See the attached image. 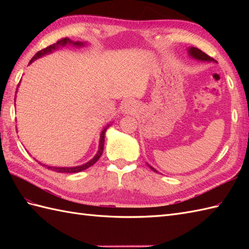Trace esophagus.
<instances>
[{
    "mask_svg": "<svg viewBox=\"0 0 249 249\" xmlns=\"http://www.w3.org/2000/svg\"><path fill=\"white\" fill-rule=\"evenodd\" d=\"M137 109H138V105H137L135 100H127V102L122 105V113L125 115L133 114L136 112Z\"/></svg>",
    "mask_w": 249,
    "mask_h": 249,
    "instance_id": "1",
    "label": "esophagus"
}]
</instances>
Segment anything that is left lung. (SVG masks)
<instances>
[{"instance_id":"1","label":"left lung","mask_w":249,"mask_h":249,"mask_svg":"<svg viewBox=\"0 0 249 249\" xmlns=\"http://www.w3.org/2000/svg\"><path fill=\"white\" fill-rule=\"evenodd\" d=\"M187 51H188V55L190 56V57H193V59H195V60H197V61H201V62H214V63H217L216 62L213 57H211V56H209L208 54H205L204 52H202L201 51L200 49H198V48H195V47H190V48H188L187 49ZM147 166H149L153 171L154 172H158L155 168H153L152 166H150L149 163H146Z\"/></svg>"}]
</instances>
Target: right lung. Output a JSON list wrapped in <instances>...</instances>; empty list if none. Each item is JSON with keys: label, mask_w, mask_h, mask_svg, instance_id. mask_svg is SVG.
Wrapping results in <instances>:
<instances>
[{"label": "right lung", "mask_w": 249, "mask_h": 249, "mask_svg": "<svg viewBox=\"0 0 249 249\" xmlns=\"http://www.w3.org/2000/svg\"><path fill=\"white\" fill-rule=\"evenodd\" d=\"M67 45L73 46V47H78V48H80V47H84L87 44L86 43H82V41H73L71 38H67V37H66V38H63V39H61L59 41H56L55 44L51 45L49 47H47V48L37 52V53L33 57H32V60L30 61L29 65L32 64V63H33L35 60L39 59V57H43V56H45L47 54H50V53H52V52H54L55 50H59L60 48H63V47H65ZM18 87H19V84H18ZM17 89H18V88H17ZM16 93H17V92H16ZM15 100H16V96H15ZM109 126H111V124H108L107 126H106V127L102 130V133H100L98 151L96 153V155H95L91 160H89L88 162L83 163V165H81V166H76V167H52V166L43 165V163H41L38 160H36V161H38V163H40V165L46 166L47 168L50 169V170H53V171L60 172V173H76V172H80V171L86 170V169H88L89 167L93 166L94 163L99 160V157L102 156L103 151H104V144H105V134H106V131H107V129L109 128Z\"/></svg>", "instance_id": "1"}]
</instances>
